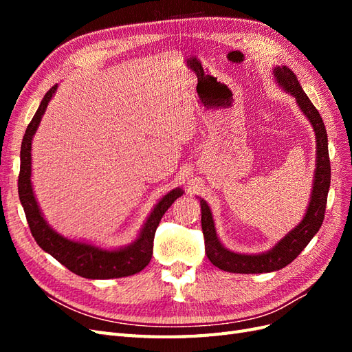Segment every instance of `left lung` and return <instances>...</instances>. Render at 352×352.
Segmentation results:
<instances>
[{
  "label": "left lung",
  "mask_w": 352,
  "mask_h": 352,
  "mask_svg": "<svg viewBox=\"0 0 352 352\" xmlns=\"http://www.w3.org/2000/svg\"><path fill=\"white\" fill-rule=\"evenodd\" d=\"M273 74L276 82L280 85L283 91L291 94L296 100V104L300 105L301 111L310 120L316 133V172L310 204H308L307 212L304 219L300 221V225L295 226L287 235H285L270 251L248 255L233 252L223 247L217 238L211 210L207 202L199 198L201 226L202 233H204L207 257L216 267L229 273H269L286 267L287 264L292 263L301 254L308 242L313 239L318 229L322 228L324 219L326 201L330 186V160L324 123L320 113L317 111L310 98L307 97V94L302 91L300 82H298L291 69H287L286 66H278L274 67Z\"/></svg>",
  "instance_id": "obj_1"
}]
</instances>
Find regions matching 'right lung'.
<instances>
[{
  "instance_id": "right-lung-1",
  "label": "right lung",
  "mask_w": 352,
  "mask_h": 352,
  "mask_svg": "<svg viewBox=\"0 0 352 352\" xmlns=\"http://www.w3.org/2000/svg\"><path fill=\"white\" fill-rule=\"evenodd\" d=\"M57 91L54 85L42 98L34 119L30 120L26 133L23 136L22 150H20V173H19V198L22 202L28 225L30 228L32 236L45 252L51 254L57 261L73 272L87 279H114L124 278L140 273L146 267L151 260L154 235L158 228V223L164 216V212L173 202L184 195V189H172L167 195L160 199L151 214L148 216L145 225L131 245L119 250H104L95 247L92 243H85L79 241H72L61 236L45 221L39 210L36 198L32 189V138H34L42 116L45 113L47 105L52 95Z\"/></svg>"
}]
</instances>
